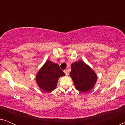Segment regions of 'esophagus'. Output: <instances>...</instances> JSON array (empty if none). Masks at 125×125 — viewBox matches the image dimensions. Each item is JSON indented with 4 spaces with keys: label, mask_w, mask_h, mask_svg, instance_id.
I'll return each instance as SVG.
<instances>
[{
    "label": "esophagus",
    "mask_w": 125,
    "mask_h": 125,
    "mask_svg": "<svg viewBox=\"0 0 125 125\" xmlns=\"http://www.w3.org/2000/svg\"><path fill=\"white\" fill-rule=\"evenodd\" d=\"M64 73H65V74H66V75H68V70H67V69L64 70Z\"/></svg>",
    "instance_id": "esophagus-1"
}]
</instances>
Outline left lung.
I'll list each match as a JSON object with an SVG mask.
<instances>
[{
	"mask_svg": "<svg viewBox=\"0 0 125 125\" xmlns=\"http://www.w3.org/2000/svg\"><path fill=\"white\" fill-rule=\"evenodd\" d=\"M70 76L75 88L81 92H88L94 88L97 80L95 72L83 61L73 62L71 65Z\"/></svg>",
	"mask_w": 125,
	"mask_h": 125,
	"instance_id": "1",
	"label": "left lung"
}]
</instances>
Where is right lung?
Returning <instances> with one entry per match:
<instances>
[{"label": "right lung", "instance_id": "1", "mask_svg": "<svg viewBox=\"0 0 125 125\" xmlns=\"http://www.w3.org/2000/svg\"><path fill=\"white\" fill-rule=\"evenodd\" d=\"M65 75L59 65L48 60L36 74V81L40 89L45 92H52L57 87L59 78Z\"/></svg>", "mask_w": 125, "mask_h": 125}]
</instances>
